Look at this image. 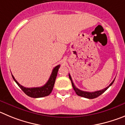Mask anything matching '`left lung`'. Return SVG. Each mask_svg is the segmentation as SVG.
I'll list each match as a JSON object with an SVG mask.
<instances>
[{"label":"left lung","instance_id":"8db88e82","mask_svg":"<svg viewBox=\"0 0 125 125\" xmlns=\"http://www.w3.org/2000/svg\"><path fill=\"white\" fill-rule=\"evenodd\" d=\"M69 78H70V79L71 82H72V85L73 88V89H74V90H75V93H76V95H78V96H82V97L86 98H88V99L95 98L98 97V96H99L100 95H102V93H104V92H105V91H106V90H107L108 88L113 83V82H114V81H115V79L113 80V82H112V83L110 84V85H109V86H108L107 87L105 88H104V89L101 90L96 91V92H85V91L80 90H79L78 88H76V86H75V85L73 84V82L72 79V77H71V76L70 74H69Z\"/></svg>","mask_w":125,"mask_h":125}]
</instances>
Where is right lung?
<instances>
[{"label": "right lung", "instance_id": "1", "mask_svg": "<svg viewBox=\"0 0 125 125\" xmlns=\"http://www.w3.org/2000/svg\"><path fill=\"white\" fill-rule=\"evenodd\" d=\"M60 65H58L56 66L52 70L51 75L49 80L43 86L40 87H34V88H26L22 86L21 84L18 83L17 81L15 79L14 76L12 75V78L14 80L16 83L19 85V86L21 88L22 91L24 92L27 95L32 98H41L44 96H48L51 93L53 90V88L54 86L55 82L56 77H57V73H58V69L60 68Z\"/></svg>", "mask_w": 125, "mask_h": 125}]
</instances>
